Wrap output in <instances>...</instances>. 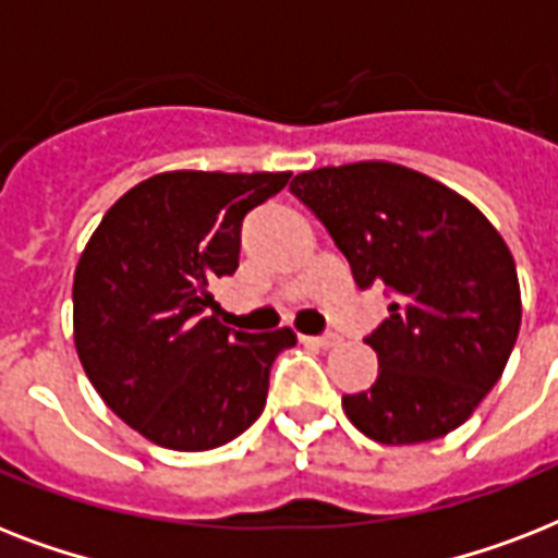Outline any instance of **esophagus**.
Wrapping results in <instances>:
<instances>
[{
	"label": "esophagus",
	"mask_w": 558,
	"mask_h": 558,
	"mask_svg": "<svg viewBox=\"0 0 558 558\" xmlns=\"http://www.w3.org/2000/svg\"><path fill=\"white\" fill-rule=\"evenodd\" d=\"M301 341H304V344H313V348L327 350V348H336L341 339L336 336V332H324V336H301Z\"/></svg>",
	"instance_id": "obj_1"
}]
</instances>
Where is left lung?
<instances>
[{
    "instance_id": "8db88e82",
    "label": "left lung",
    "mask_w": 558,
    "mask_h": 558,
    "mask_svg": "<svg viewBox=\"0 0 558 558\" xmlns=\"http://www.w3.org/2000/svg\"><path fill=\"white\" fill-rule=\"evenodd\" d=\"M289 191L322 219L359 289L390 292L365 339L379 376L341 397L359 432L388 446L437 440L501 379L521 327L515 260L460 193L390 161L298 173Z\"/></svg>"
}]
</instances>
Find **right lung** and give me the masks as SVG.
Here are the masks:
<instances>
[{
    "label": "right lung",
    "mask_w": 558,
    "mask_h": 558,
    "mask_svg": "<svg viewBox=\"0 0 558 558\" xmlns=\"http://www.w3.org/2000/svg\"><path fill=\"white\" fill-rule=\"evenodd\" d=\"M292 173L170 170L104 214L74 269V348L100 399L156 446L208 451L263 414L271 362L295 332L205 315L234 275L248 210Z\"/></svg>",
    "instance_id": "1"
}]
</instances>
